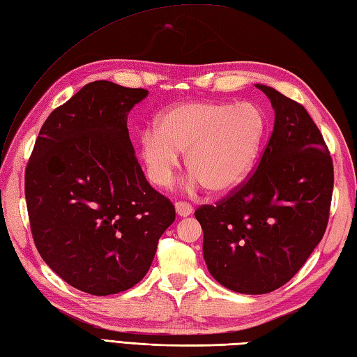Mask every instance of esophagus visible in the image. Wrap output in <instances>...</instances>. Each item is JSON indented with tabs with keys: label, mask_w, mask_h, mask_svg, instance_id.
Returning <instances> with one entry per match:
<instances>
[{
	"label": "esophagus",
	"mask_w": 357,
	"mask_h": 357,
	"mask_svg": "<svg viewBox=\"0 0 357 357\" xmlns=\"http://www.w3.org/2000/svg\"><path fill=\"white\" fill-rule=\"evenodd\" d=\"M175 210L178 213V216L187 218V216H190V214L193 213V206L190 205V204H187V202H176L175 204Z\"/></svg>",
	"instance_id": "34e87169"
}]
</instances>
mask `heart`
Instances as JSON below:
<instances>
[{
    "instance_id": "heart-1",
    "label": "heart",
    "mask_w": 357,
    "mask_h": 357,
    "mask_svg": "<svg viewBox=\"0 0 357 357\" xmlns=\"http://www.w3.org/2000/svg\"><path fill=\"white\" fill-rule=\"evenodd\" d=\"M264 132V115L251 102L182 103L160 114L155 130L141 134V156L152 181L165 185L178 167V152H185L195 184L222 195L250 175Z\"/></svg>"
}]
</instances>
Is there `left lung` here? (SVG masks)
<instances>
[{
  "label": "left lung",
  "instance_id": "8db88e82",
  "mask_svg": "<svg viewBox=\"0 0 357 357\" xmlns=\"http://www.w3.org/2000/svg\"><path fill=\"white\" fill-rule=\"evenodd\" d=\"M255 86L275 111L259 167L229 196L195 211L213 278L248 295L275 291L301 269L326 233L333 193V162L309 112Z\"/></svg>",
  "mask_w": 357,
  "mask_h": 357
}]
</instances>
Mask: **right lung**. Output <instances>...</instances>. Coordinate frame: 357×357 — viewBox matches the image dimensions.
<instances>
[{
  "label": "right lung",
  "mask_w": 357,
  "mask_h": 357,
  "mask_svg": "<svg viewBox=\"0 0 357 357\" xmlns=\"http://www.w3.org/2000/svg\"><path fill=\"white\" fill-rule=\"evenodd\" d=\"M149 94L107 80L48 115L26 169L33 240L70 286L105 296L144 278L175 206L149 184L128 114Z\"/></svg>",
  "instance_id": "add662e5"
}]
</instances>
